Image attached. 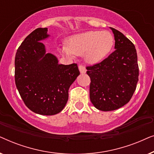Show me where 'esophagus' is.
<instances>
[{
  "label": "esophagus",
  "instance_id": "esophagus-1",
  "mask_svg": "<svg viewBox=\"0 0 154 154\" xmlns=\"http://www.w3.org/2000/svg\"><path fill=\"white\" fill-rule=\"evenodd\" d=\"M79 71H80V72H81V73H86V68L85 66H83V65H82V64H80L79 66Z\"/></svg>",
  "mask_w": 154,
  "mask_h": 154
}]
</instances>
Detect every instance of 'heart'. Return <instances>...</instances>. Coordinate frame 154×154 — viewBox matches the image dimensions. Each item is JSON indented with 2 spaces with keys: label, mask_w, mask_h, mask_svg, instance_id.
I'll use <instances>...</instances> for the list:
<instances>
[{
  "label": "heart",
  "mask_w": 154,
  "mask_h": 154,
  "mask_svg": "<svg viewBox=\"0 0 154 154\" xmlns=\"http://www.w3.org/2000/svg\"><path fill=\"white\" fill-rule=\"evenodd\" d=\"M113 45V38L108 31H89L69 38L62 50L69 56L84 54L88 62L94 64L109 53Z\"/></svg>",
  "instance_id": "heart-1"
}]
</instances>
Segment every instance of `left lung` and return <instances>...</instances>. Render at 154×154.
Instances as JSON below:
<instances>
[{
	"label": "left lung",
	"mask_w": 154,
	"mask_h": 154,
	"mask_svg": "<svg viewBox=\"0 0 154 154\" xmlns=\"http://www.w3.org/2000/svg\"><path fill=\"white\" fill-rule=\"evenodd\" d=\"M110 28L114 34L116 50L101 62L86 66L91 81L90 101L103 111L116 110L129 102L139 76L134 44L119 31Z\"/></svg>",
	"instance_id": "8db88e82"
}]
</instances>
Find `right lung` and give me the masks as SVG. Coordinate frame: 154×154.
Instances as JSON below:
<instances>
[{"label":"right lung","instance_id":"obj_1","mask_svg":"<svg viewBox=\"0 0 154 154\" xmlns=\"http://www.w3.org/2000/svg\"><path fill=\"white\" fill-rule=\"evenodd\" d=\"M47 28H38L22 42L14 60V80L19 93L35 113L52 116L64 108L69 89L80 74L77 64H59L55 56L45 53L42 40Z\"/></svg>","mask_w":154,"mask_h":154}]
</instances>
